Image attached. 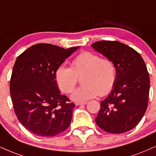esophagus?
<instances>
[{"label":"esophagus","instance_id":"esophagus-1","mask_svg":"<svg viewBox=\"0 0 156 156\" xmlns=\"http://www.w3.org/2000/svg\"><path fill=\"white\" fill-rule=\"evenodd\" d=\"M87 104V102H76V105H84Z\"/></svg>","mask_w":156,"mask_h":156}]
</instances>
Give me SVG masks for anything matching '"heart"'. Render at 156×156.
<instances>
[{
	"label": "heart",
	"mask_w": 156,
	"mask_h": 156,
	"mask_svg": "<svg viewBox=\"0 0 156 156\" xmlns=\"http://www.w3.org/2000/svg\"><path fill=\"white\" fill-rule=\"evenodd\" d=\"M81 77L83 86L73 91L71 99L76 102H84L96 97L105 96L113 89L116 81V68L114 63L107 58L86 51L77 56L71 67L60 65L55 71V80L59 89L70 93Z\"/></svg>",
	"instance_id": "heart-1"
}]
</instances>
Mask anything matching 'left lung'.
<instances>
[{
    "mask_svg": "<svg viewBox=\"0 0 156 156\" xmlns=\"http://www.w3.org/2000/svg\"><path fill=\"white\" fill-rule=\"evenodd\" d=\"M91 47L111 60L117 75L112 91L100 102L97 125L112 134L129 132L140 123L147 108L150 77L145 63L137 51L118 41H97Z\"/></svg>",
    "mask_w": 156,
    "mask_h": 156,
    "instance_id": "left-lung-1",
    "label": "left lung"
}]
</instances>
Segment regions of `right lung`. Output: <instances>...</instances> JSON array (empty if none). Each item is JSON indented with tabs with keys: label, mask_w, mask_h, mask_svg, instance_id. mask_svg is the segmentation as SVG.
<instances>
[{
	"label": "right lung",
	"mask_w": 156,
	"mask_h": 156,
	"mask_svg": "<svg viewBox=\"0 0 156 156\" xmlns=\"http://www.w3.org/2000/svg\"><path fill=\"white\" fill-rule=\"evenodd\" d=\"M79 48L65 49L38 44L16 58L10 80L11 97L18 120L34 134L54 136L70 125L76 105L60 93L55 71Z\"/></svg>",
	"instance_id": "1"
}]
</instances>
